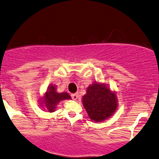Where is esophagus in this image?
Returning <instances> with one entry per match:
<instances>
[{"label":"esophagus","mask_w":159,"mask_h":159,"mask_svg":"<svg viewBox=\"0 0 159 159\" xmlns=\"http://www.w3.org/2000/svg\"><path fill=\"white\" fill-rule=\"evenodd\" d=\"M71 97H72V98L73 100H76L78 98V93H76L72 94V95H71Z\"/></svg>","instance_id":"esophagus-1"}]
</instances>
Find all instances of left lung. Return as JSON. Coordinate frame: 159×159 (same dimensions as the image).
Returning <instances> with one entry per match:
<instances>
[{"instance_id": "left-lung-1", "label": "left lung", "mask_w": 159, "mask_h": 159, "mask_svg": "<svg viewBox=\"0 0 159 159\" xmlns=\"http://www.w3.org/2000/svg\"><path fill=\"white\" fill-rule=\"evenodd\" d=\"M83 105L92 120L102 122L110 117L117 107L116 94L104 84L89 86L83 96Z\"/></svg>"}]
</instances>
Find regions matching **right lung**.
<instances>
[{
  "mask_svg": "<svg viewBox=\"0 0 159 159\" xmlns=\"http://www.w3.org/2000/svg\"><path fill=\"white\" fill-rule=\"evenodd\" d=\"M71 98L70 96L66 93H58L56 92L55 86L50 85L48 87V90L46 91L44 98H43V102H45V106L48 108V111L53 112L55 110V106L57 104L63 99H69Z\"/></svg>",
  "mask_w": 159,
  "mask_h": 159,
  "instance_id": "right-lung-1",
  "label": "right lung"
}]
</instances>
